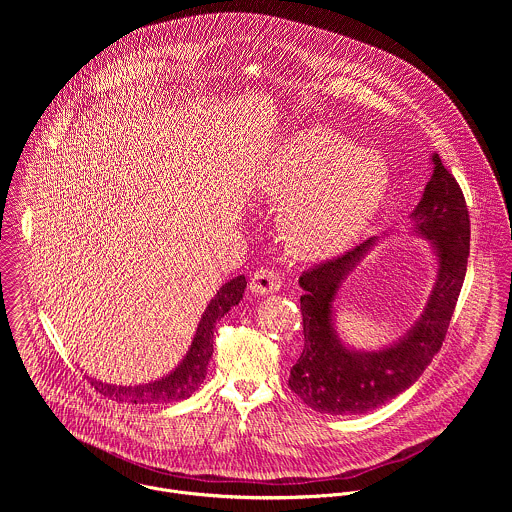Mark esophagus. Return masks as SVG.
Returning <instances> with one entry per match:
<instances>
[{
	"mask_svg": "<svg viewBox=\"0 0 512 512\" xmlns=\"http://www.w3.org/2000/svg\"><path fill=\"white\" fill-rule=\"evenodd\" d=\"M280 290H282V276L276 274L274 270L260 268L250 278V292L252 293L270 295V293L280 292Z\"/></svg>",
	"mask_w": 512,
	"mask_h": 512,
	"instance_id": "esophagus-1",
	"label": "esophagus"
}]
</instances>
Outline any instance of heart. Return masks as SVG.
I'll return each mask as SVG.
<instances>
[{
  "label": "heart",
  "mask_w": 512,
  "mask_h": 512,
  "mask_svg": "<svg viewBox=\"0 0 512 512\" xmlns=\"http://www.w3.org/2000/svg\"><path fill=\"white\" fill-rule=\"evenodd\" d=\"M258 193L280 201L278 232L301 260H321L351 246L380 211L388 171L339 132L309 126L272 151Z\"/></svg>",
  "instance_id": "b5f03b06"
}]
</instances>
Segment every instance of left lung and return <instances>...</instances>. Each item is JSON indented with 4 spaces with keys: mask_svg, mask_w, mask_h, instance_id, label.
I'll return each instance as SVG.
<instances>
[{
    "mask_svg": "<svg viewBox=\"0 0 512 512\" xmlns=\"http://www.w3.org/2000/svg\"><path fill=\"white\" fill-rule=\"evenodd\" d=\"M432 175L410 215V234L430 242L436 280L416 323L390 345L363 351L349 347L335 321L343 282L378 244L372 236L341 258L315 266L299 278L305 345L290 370V388L321 414H365L410 388L438 353L469 256V213L453 175L432 153Z\"/></svg>",
    "mask_w": 512,
    "mask_h": 512,
    "instance_id": "8db88e82",
    "label": "left lung"
}]
</instances>
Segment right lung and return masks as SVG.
Instances as JSON below:
<instances>
[{
	"label": "right lung",
	"mask_w": 512,
	"mask_h": 512,
	"mask_svg": "<svg viewBox=\"0 0 512 512\" xmlns=\"http://www.w3.org/2000/svg\"><path fill=\"white\" fill-rule=\"evenodd\" d=\"M246 290V278L236 276L226 282L215 297L209 301L207 309L201 315L197 331L193 335L191 347L187 349L183 361L175 366L169 374L144 382L118 386L92 378L90 384L104 396L124 404H169L189 398L205 380L207 366L213 357V333L220 317H224L234 305L240 303L242 293Z\"/></svg>",
	"instance_id": "1"
}]
</instances>
